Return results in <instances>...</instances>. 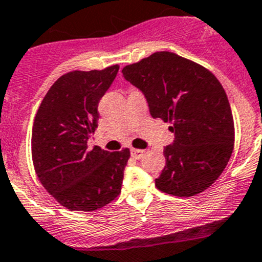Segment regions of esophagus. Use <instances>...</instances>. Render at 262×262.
<instances>
[{"label":"esophagus","mask_w":262,"mask_h":262,"mask_svg":"<svg viewBox=\"0 0 262 262\" xmlns=\"http://www.w3.org/2000/svg\"><path fill=\"white\" fill-rule=\"evenodd\" d=\"M145 154V150H141V149H131V156L135 159H141Z\"/></svg>","instance_id":"obj_1"}]
</instances>
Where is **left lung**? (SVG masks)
<instances>
[{
	"label": "left lung",
	"instance_id": "1",
	"mask_svg": "<svg viewBox=\"0 0 262 262\" xmlns=\"http://www.w3.org/2000/svg\"><path fill=\"white\" fill-rule=\"evenodd\" d=\"M140 89L153 118L170 122L173 144L156 179L161 191L193 196L210 188L234 149V121L228 96L212 72L173 52H154L122 69Z\"/></svg>",
	"mask_w": 262,
	"mask_h": 262
}]
</instances>
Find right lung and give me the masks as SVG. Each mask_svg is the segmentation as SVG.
<instances>
[{"instance_id": "right-lung-1", "label": "right lung", "mask_w": 262, "mask_h": 262, "mask_svg": "<svg viewBox=\"0 0 262 262\" xmlns=\"http://www.w3.org/2000/svg\"><path fill=\"white\" fill-rule=\"evenodd\" d=\"M119 67L63 74L45 95L32 129V159L43 188L71 211H95L121 193L129 149L87 148L98 105Z\"/></svg>"}]
</instances>
